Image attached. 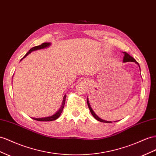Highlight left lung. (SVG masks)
<instances>
[{
	"mask_svg": "<svg viewBox=\"0 0 156 156\" xmlns=\"http://www.w3.org/2000/svg\"><path fill=\"white\" fill-rule=\"evenodd\" d=\"M123 53H124L123 62H135V63H136L137 64H138V62H136V61L135 60V59L133 58L131 56H130L128 53L125 52H124ZM138 66H139V65H138ZM139 67H140V66H139ZM87 104H88V108H89V109H90V113H92V116H93L96 120H98V121H100V122H103V123H112V121H105V120H104V119H102L101 118H100V117H99L98 116L96 115V113L94 112V111L92 110V109L91 108V107H90V104H89V102H88V98H87Z\"/></svg>",
	"mask_w": 156,
	"mask_h": 156,
	"instance_id": "left-lung-1",
	"label": "left lung"
}]
</instances>
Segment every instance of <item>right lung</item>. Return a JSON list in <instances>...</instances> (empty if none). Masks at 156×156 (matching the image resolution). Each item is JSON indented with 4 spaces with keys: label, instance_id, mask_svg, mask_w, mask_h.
I'll list each match as a JSON object with an SVG mask.
<instances>
[{
    "label": "right lung",
    "instance_id": "right-lung-1",
    "mask_svg": "<svg viewBox=\"0 0 156 156\" xmlns=\"http://www.w3.org/2000/svg\"><path fill=\"white\" fill-rule=\"evenodd\" d=\"M51 44V43H44L41 45L39 46H36V47H33L32 48H31L30 50H29V52L25 55L22 59H21V60H22V59H23L24 58H26L29 54H30L31 52L33 51H35V50H40V49H43L44 48H47ZM66 95L65 94L64 96V98H63V101H62V106L60 108V109H59V110L56 113H54V114L52 116H49V117H41V118H33L32 117V119L37 120V121H54L57 119L60 115H61V113L63 111V109L64 108V105H65V102H66Z\"/></svg>",
    "mask_w": 156,
    "mask_h": 156
}]
</instances>
